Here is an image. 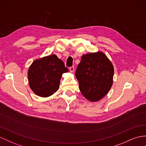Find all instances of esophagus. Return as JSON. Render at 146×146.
<instances>
[{
    "instance_id": "esophagus-1",
    "label": "esophagus",
    "mask_w": 146,
    "mask_h": 146,
    "mask_svg": "<svg viewBox=\"0 0 146 146\" xmlns=\"http://www.w3.org/2000/svg\"><path fill=\"white\" fill-rule=\"evenodd\" d=\"M69 70H70V72H73L74 71V66L70 67V68H69Z\"/></svg>"
}]
</instances>
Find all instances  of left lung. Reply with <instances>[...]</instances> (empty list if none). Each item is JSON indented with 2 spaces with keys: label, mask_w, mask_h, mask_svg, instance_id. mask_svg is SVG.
<instances>
[{
  "label": "left lung",
  "mask_w": 146,
  "mask_h": 146,
  "mask_svg": "<svg viewBox=\"0 0 146 146\" xmlns=\"http://www.w3.org/2000/svg\"><path fill=\"white\" fill-rule=\"evenodd\" d=\"M113 72V64L102 52L82 55L76 72L82 95L91 102L100 101L112 87Z\"/></svg>",
  "instance_id": "1"
}]
</instances>
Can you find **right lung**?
<instances>
[{"mask_svg":"<svg viewBox=\"0 0 146 146\" xmlns=\"http://www.w3.org/2000/svg\"><path fill=\"white\" fill-rule=\"evenodd\" d=\"M68 72L63 61L56 54L37 59L33 62L27 71L30 88L38 96H52L60 87L62 74Z\"/></svg>","mask_w":146,"mask_h":146,"instance_id":"1","label":"right lung"}]
</instances>
